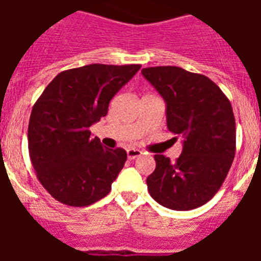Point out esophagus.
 <instances>
[{
  "label": "esophagus",
  "mask_w": 261,
  "mask_h": 261,
  "mask_svg": "<svg viewBox=\"0 0 261 261\" xmlns=\"http://www.w3.org/2000/svg\"><path fill=\"white\" fill-rule=\"evenodd\" d=\"M142 155V151L138 150V149H128L127 150V159L128 160H135Z\"/></svg>",
  "instance_id": "1"
}]
</instances>
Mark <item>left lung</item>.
Returning <instances> with one entry per match:
<instances>
[{"mask_svg":"<svg viewBox=\"0 0 261 261\" xmlns=\"http://www.w3.org/2000/svg\"><path fill=\"white\" fill-rule=\"evenodd\" d=\"M167 102V124L182 151L174 163L155 154L149 194L171 210L203 206L225 181L236 154V120L229 98L208 77L177 66L142 69Z\"/></svg>","mask_w":261,"mask_h":261,"instance_id":"8db88e82","label":"left lung"}]
</instances>
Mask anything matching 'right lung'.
Instances as JSON below:
<instances>
[{
    "label": "right lung",
    "mask_w": 261,
    "mask_h": 261,
    "mask_svg": "<svg viewBox=\"0 0 261 261\" xmlns=\"http://www.w3.org/2000/svg\"><path fill=\"white\" fill-rule=\"evenodd\" d=\"M141 65L93 63L61 71L34 104L28 150L36 177L58 202L85 207L110 194L124 167L122 147H102L89 127Z\"/></svg>",
    "instance_id": "1"
}]
</instances>
